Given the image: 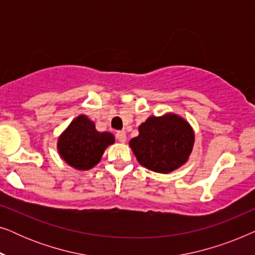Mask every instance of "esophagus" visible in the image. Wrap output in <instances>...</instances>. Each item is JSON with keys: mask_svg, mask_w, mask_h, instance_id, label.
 Here are the masks:
<instances>
[{"mask_svg": "<svg viewBox=\"0 0 255 255\" xmlns=\"http://www.w3.org/2000/svg\"><path fill=\"white\" fill-rule=\"evenodd\" d=\"M116 138L120 142H125L127 141V133L124 131H118L116 133Z\"/></svg>", "mask_w": 255, "mask_h": 255, "instance_id": "obj_1", "label": "esophagus"}]
</instances>
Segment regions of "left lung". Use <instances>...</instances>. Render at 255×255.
Returning a JSON list of instances; mask_svg holds the SVG:
<instances>
[{
    "label": "left lung",
    "mask_w": 255,
    "mask_h": 255,
    "mask_svg": "<svg viewBox=\"0 0 255 255\" xmlns=\"http://www.w3.org/2000/svg\"><path fill=\"white\" fill-rule=\"evenodd\" d=\"M139 134L128 146L142 167L155 173L168 174L189 160L195 133L189 122L174 113L149 116L138 128Z\"/></svg>",
    "instance_id": "obj_1"
}]
</instances>
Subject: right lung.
Segmentation results:
<instances>
[{
	"mask_svg": "<svg viewBox=\"0 0 255 255\" xmlns=\"http://www.w3.org/2000/svg\"><path fill=\"white\" fill-rule=\"evenodd\" d=\"M115 142L110 132H99L86 115H79L61 132L57 140L60 158L80 172L92 169L101 161L104 151Z\"/></svg>",
	"mask_w": 255,
	"mask_h": 255,
	"instance_id": "add662e5",
	"label": "right lung"
}]
</instances>
